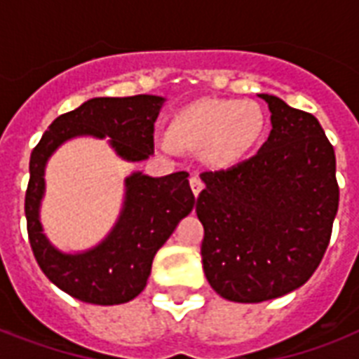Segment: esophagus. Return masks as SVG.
I'll list each match as a JSON object with an SVG mask.
<instances>
[{"label":"esophagus","instance_id":"1","mask_svg":"<svg viewBox=\"0 0 359 359\" xmlns=\"http://www.w3.org/2000/svg\"><path fill=\"white\" fill-rule=\"evenodd\" d=\"M190 186H191V191H194V196H199L203 190V180L197 177V175H191L190 177Z\"/></svg>","mask_w":359,"mask_h":359}]
</instances>
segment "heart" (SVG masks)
Listing matches in <instances>:
<instances>
[{"instance_id":"heart-1","label":"heart","mask_w":359,"mask_h":359,"mask_svg":"<svg viewBox=\"0 0 359 359\" xmlns=\"http://www.w3.org/2000/svg\"><path fill=\"white\" fill-rule=\"evenodd\" d=\"M264 132V114L250 100L201 98L177 111L171 134H156V147L175 154L179 145L201 151L214 168H231L250 154Z\"/></svg>"}]
</instances>
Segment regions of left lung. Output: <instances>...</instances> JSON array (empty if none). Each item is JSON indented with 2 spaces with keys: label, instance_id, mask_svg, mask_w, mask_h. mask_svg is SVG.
Masks as SVG:
<instances>
[{
  "label": "left lung",
  "instance_id": "1",
  "mask_svg": "<svg viewBox=\"0 0 359 359\" xmlns=\"http://www.w3.org/2000/svg\"><path fill=\"white\" fill-rule=\"evenodd\" d=\"M272 130L255 156L201 175L196 212L203 270L222 298L259 304L311 278L332 236L339 186L335 152L311 114L273 95Z\"/></svg>",
  "mask_w": 359,
  "mask_h": 359
}]
</instances>
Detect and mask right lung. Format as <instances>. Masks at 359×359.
<instances>
[{
    "label": "right lung",
    "mask_w": 359,
    "mask_h": 359,
    "mask_svg": "<svg viewBox=\"0 0 359 359\" xmlns=\"http://www.w3.org/2000/svg\"><path fill=\"white\" fill-rule=\"evenodd\" d=\"M165 98L135 95L91 98L74 111L53 121L29 160L25 191L27 235L39 266L55 287L87 304L117 306L134 300L145 289L156 251L194 208L188 173L149 177L134 171L124 179L121 214L106 238L89 250L67 253L50 242L41 224V203L46 191L48 160L74 137L106 140L126 162L154 154V123Z\"/></svg>",
    "instance_id": "obj_1"
}]
</instances>
